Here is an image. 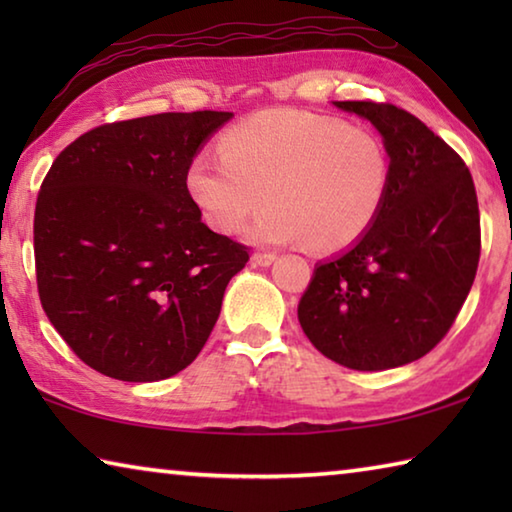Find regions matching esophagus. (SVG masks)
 <instances>
[{
    "label": "esophagus",
    "instance_id": "34e87169",
    "mask_svg": "<svg viewBox=\"0 0 512 512\" xmlns=\"http://www.w3.org/2000/svg\"><path fill=\"white\" fill-rule=\"evenodd\" d=\"M253 259H255L257 266H271L277 259V255L275 253H255Z\"/></svg>",
    "mask_w": 512,
    "mask_h": 512
}]
</instances>
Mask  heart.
<instances>
[{
    "mask_svg": "<svg viewBox=\"0 0 512 512\" xmlns=\"http://www.w3.org/2000/svg\"><path fill=\"white\" fill-rule=\"evenodd\" d=\"M221 155L189 162L187 189L214 230L232 235L268 203L248 237L334 253L377 221L393 187L391 151L379 135L336 117L262 110L221 137Z\"/></svg>",
    "mask_w": 512,
    "mask_h": 512,
    "instance_id": "1",
    "label": "heart"
}]
</instances>
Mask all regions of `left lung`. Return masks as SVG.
Returning <instances> with one entry per match:
<instances>
[{"mask_svg":"<svg viewBox=\"0 0 512 512\" xmlns=\"http://www.w3.org/2000/svg\"><path fill=\"white\" fill-rule=\"evenodd\" d=\"M334 106L384 137L393 187L366 235L316 266L298 320L314 348L345 368H397L443 341L472 289L481 255L474 180L411 112L375 101Z\"/></svg>","mask_w":512,"mask_h":512,"instance_id":"left-lung-1","label":"left lung"}]
</instances>
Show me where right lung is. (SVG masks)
<instances>
[{"instance_id": "right-lung-1", "label": "right lung", "mask_w": 512, "mask_h": 512, "mask_svg": "<svg viewBox=\"0 0 512 512\" xmlns=\"http://www.w3.org/2000/svg\"><path fill=\"white\" fill-rule=\"evenodd\" d=\"M232 112L115 121L74 140L42 180L33 250L42 309L76 357L121 381L185 370L248 248L201 221L187 169Z\"/></svg>"}]
</instances>
